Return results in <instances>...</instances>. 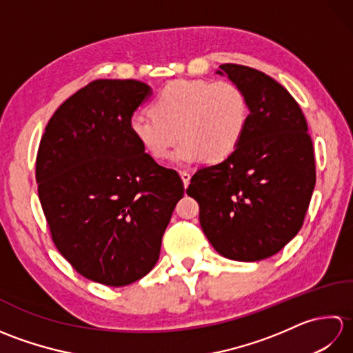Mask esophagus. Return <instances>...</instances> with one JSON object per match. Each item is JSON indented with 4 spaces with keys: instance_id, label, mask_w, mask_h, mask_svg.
Instances as JSON below:
<instances>
[{
    "instance_id": "1",
    "label": "esophagus",
    "mask_w": 353,
    "mask_h": 353,
    "mask_svg": "<svg viewBox=\"0 0 353 353\" xmlns=\"http://www.w3.org/2000/svg\"><path fill=\"white\" fill-rule=\"evenodd\" d=\"M181 177H182V181H183V185L188 186L190 181H191V172L183 170V171H181Z\"/></svg>"
}]
</instances>
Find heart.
Returning a JSON list of instances; mask_svg holds the SVG:
<instances>
[{"label":"heart","mask_w":353,"mask_h":353,"mask_svg":"<svg viewBox=\"0 0 353 353\" xmlns=\"http://www.w3.org/2000/svg\"><path fill=\"white\" fill-rule=\"evenodd\" d=\"M247 121L249 104L234 81L176 80L157 94L152 112L130 118V130L157 161L167 159L181 139L174 161L188 165L201 157L226 159L241 141Z\"/></svg>","instance_id":"heart-1"}]
</instances>
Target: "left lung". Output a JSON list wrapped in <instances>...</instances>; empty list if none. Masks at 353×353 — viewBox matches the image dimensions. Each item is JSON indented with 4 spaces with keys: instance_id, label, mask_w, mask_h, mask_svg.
Here are the masks:
<instances>
[{
    "instance_id": "1",
    "label": "left lung",
    "mask_w": 353,
    "mask_h": 353,
    "mask_svg": "<svg viewBox=\"0 0 353 353\" xmlns=\"http://www.w3.org/2000/svg\"><path fill=\"white\" fill-rule=\"evenodd\" d=\"M241 88L249 121L235 152L199 170L188 196L200 224L224 258L253 262L273 256L301 230L316 186V159L303 112L267 74L244 65H220Z\"/></svg>"
}]
</instances>
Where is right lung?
<instances>
[{
    "mask_svg": "<svg viewBox=\"0 0 353 353\" xmlns=\"http://www.w3.org/2000/svg\"><path fill=\"white\" fill-rule=\"evenodd\" d=\"M152 94L138 80H94L45 127L36 182L52 243L77 273L108 287L144 277L183 182L133 137L130 118Z\"/></svg>",
    "mask_w": 353,
    "mask_h": 353,
    "instance_id": "right-lung-1",
    "label": "right lung"
}]
</instances>
